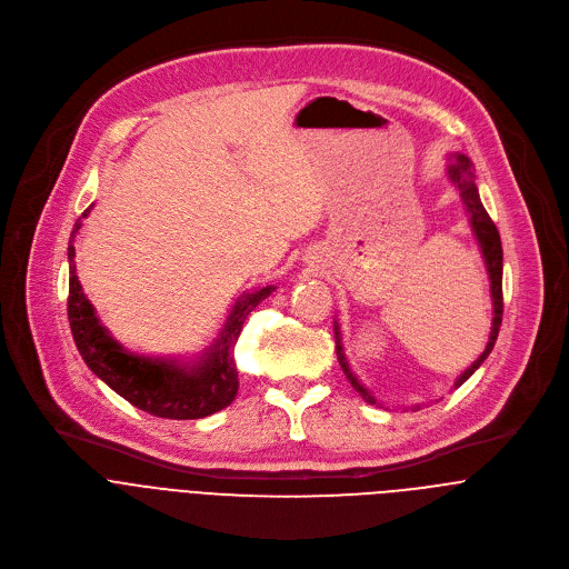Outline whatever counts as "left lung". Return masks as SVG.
Here are the masks:
<instances>
[{
    "label": "left lung",
    "mask_w": 569,
    "mask_h": 569,
    "mask_svg": "<svg viewBox=\"0 0 569 569\" xmlns=\"http://www.w3.org/2000/svg\"><path fill=\"white\" fill-rule=\"evenodd\" d=\"M448 178L452 180V184L459 189V196L463 200V207L470 216V227L477 236V242L481 248V257H483V263H486V270H489V279H491V297H493V327H491V338H489V345H486L483 353L457 378L455 387L463 385L475 369H479V365L489 358V353L493 351L496 347V340H498V333H500V323H502V312H505V301H502V240H500V231L496 227V222L491 220V216L486 213L481 200H479V193H477V187H475V173H472V167L468 157L463 154H457L452 164L448 167ZM336 349H338V360L349 378V382L353 385V389L371 405H376V398L369 393V389H365V385H360V380L353 376V371L349 369V362L345 358V349H342V342H340V327L336 321Z\"/></svg>",
    "instance_id": "left-lung-1"
}]
</instances>
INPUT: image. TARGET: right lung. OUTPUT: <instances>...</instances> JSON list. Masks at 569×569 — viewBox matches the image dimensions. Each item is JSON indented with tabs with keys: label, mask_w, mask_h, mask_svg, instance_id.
<instances>
[{
	"label": "right lung",
	"mask_w": 569,
	"mask_h": 569,
	"mask_svg": "<svg viewBox=\"0 0 569 569\" xmlns=\"http://www.w3.org/2000/svg\"><path fill=\"white\" fill-rule=\"evenodd\" d=\"M92 209V207H90ZM90 209L83 211L86 218ZM80 218L73 224L69 238V297L67 315L73 342L78 353L83 356L86 365L119 396H123L134 408L159 417V419H204L236 398L238 391V371L233 362V345L242 331L246 317L274 290L272 286L252 290L242 295L229 317L216 345L207 351L204 360L198 365L182 367L178 360L167 358H146L123 351L108 331L101 327L99 317L90 299L83 295V288L76 277V250L73 238L80 229Z\"/></svg>",
	"instance_id": "1"
}]
</instances>
